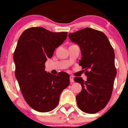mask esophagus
<instances>
[{
  "label": "esophagus",
  "mask_w": 128,
  "mask_h": 128,
  "mask_svg": "<svg viewBox=\"0 0 128 128\" xmlns=\"http://www.w3.org/2000/svg\"><path fill=\"white\" fill-rule=\"evenodd\" d=\"M70 81L71 83H73V82H74V80H73V77L72 76H70Z\"/></svg>",
  "instance_id": "esophagus-1"
}]
</instances>
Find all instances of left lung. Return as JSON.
<instances>
[{
  "label": "left lung",
  "mask_w": 128,
  "mask_h": 128,
  "mask_svg": "<svg viewBox=\"0 0 128 128\" xmlns=\"http://www.w3.org/2000/svg\"><path fill=\"white\" fill-rule=\"evenodd\" d=\"M69 38L80 47L82 58L78 64L87 77L86 81L74 78L82 87L76 97L77 104L86 113H97L106 106L112 92L116 75L114 51L104 33L91 28L69 34Z\"/></svg>",
  "instance_id": "8db88e82"
}]
</instances>
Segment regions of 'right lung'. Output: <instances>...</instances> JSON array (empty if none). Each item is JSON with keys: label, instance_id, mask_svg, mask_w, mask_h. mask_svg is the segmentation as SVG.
Masks as SVG:
<instances>
[{"label": "right lung", "instance_id": "right-lung-1", "mask_svg": "<svg viewBox=\"0 0 128 128\" xmlns=\"http://www.w3.org/2000/svg\"><path fill=\"white\" fill-rule=\"evenodd\" d=\"M68 32H54L31 27L21 35L13 55L15 76L23 97L32 109L46 112L55 109L62 91L70 84L69 75L45 70V64L64 42Z\"/></svg>", "mask_w": 128, "mask_h": 128}]
</instances>
